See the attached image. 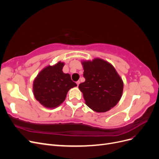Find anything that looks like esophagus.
I'll return each instance as SVG.
<instances>
[{"label": "esophagus", "instance_id": "esophagus-1", "mask_svg": "<svg viewBox=\"0 0 159 159\" xmlns=\"http://www.w3.org/2000/svg\"><path fill=\"white\" fill-rule=\"evenodd\" d=\"M76 84H77V85H78V86L79 84H80V81H77V82H76Z\"/></svg>", "mask_w": 159, "mask_h": 159}]
</instances>
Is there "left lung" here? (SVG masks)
Wrapping results in <instances>:
<instances>
[{
	"label": "left lung",
	"instance_id": "1",
	"mask_svg": "<svg viewBox=\"0 0 159 159\" xmlns=\"http://www.w3.org/2000/svg\"><path fill=\"white\" fill-rule=\"evenodd\" d=\"M84 82L79 85L85 103L94 111L106 112L121 99L123 81L112 64L96 57L83 60Z\"/></svg>",
	"mask_w": 159,
	"mask_h": 159
}]
</instances>
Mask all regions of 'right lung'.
<instances>
[{
    "label": "right lung",
    "mask_w": 159,
    "mask_h": 159,
    "mask_svg": "<svg viewBox=\"0 0 159 159\" xmlns=\"http://www.w3.org/2000/svg\"><path fill=\"white\" fill-rule=\"evenodd\" d=\"M64 62L58 61L43 68L33 81V93L36 99L46 108L57 107L66 99L68 91L77 84L69 74L62 71Z\"/></svg>",
    "instance_id": "1"
}]
</instances>
